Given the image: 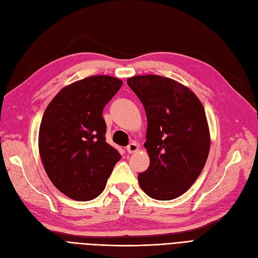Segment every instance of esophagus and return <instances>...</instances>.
Returning <instances> with one entry per match:
<instances>
[{
  "label": "esophagus",
  "mask_w": 258,
  "mask_h": 258,
  "mask_svg": "<svg viewBox=\"0 0 258 258\" xmlns=\"http://www.w3.org/2000/svg\"><path fill=\"white\" fill-rule=\"evenodd\" d=\"M139 150V145L137 143H130L127 146V152L129 154H133V153H137Z\"/></svg>",
  "instance_id": "1"
}]
</instances>
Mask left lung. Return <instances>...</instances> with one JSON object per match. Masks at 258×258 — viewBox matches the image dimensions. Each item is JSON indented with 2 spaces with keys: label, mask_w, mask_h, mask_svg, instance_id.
Listing matches in <instances>:
<instances>
[{
  "label": "left lung",
  "mask_w": 258,
  "mask_h": 258,
  "mask_svg": "<svg viewBox=\"0 0 258 258\" xmlns=\"http://www.w3.org/2000/svg\"><path fill=\"white\" fill-rule=\"evenodd\" d=\"M146 112L144 147L147 171L138 175L148 197L171 201L189 190L207 161L210 133L201 100L173 79L145 75L128 78Z\"/></svg>",
  "instance_id": "8db88e82"
}]
</instances>
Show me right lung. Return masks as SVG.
<instances>
[{
    "label": "right lung",
    "instance_id": "1",
    "mask_svg": "<svg viewBox=\"0 0 258 258\" xmlns=\"http://www.w3.org/2000/svg\"><path fill=\"white\" fill-rule=\"evenodd\" d=\"M122 81L92 76L65 86L48 104L39 127L42 165L55 188L75 201L94 200L121 156L105 142L104 105Z\"/></svg>",
    "mask_w": 258,
    "mask_h": 258
}]
</instances>
